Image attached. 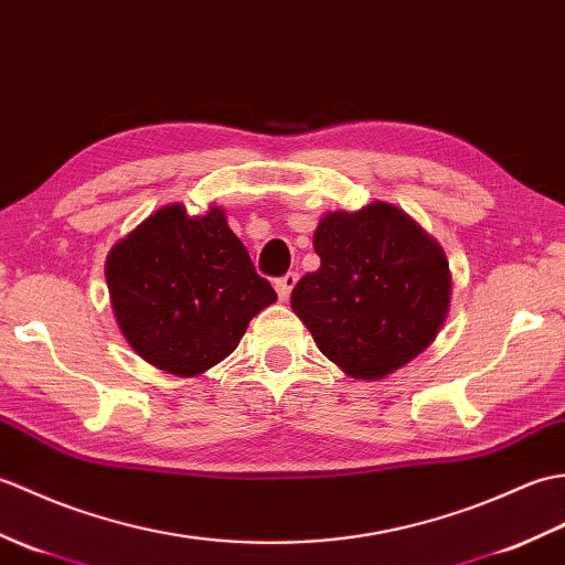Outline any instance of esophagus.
Instances as JSON below:
<instances>
[{
  "label": "esophagus",
  "instance_id": "1",
  "mask_svg": "<svg viewBox=\"0 0 565 565\" xmlns=\"http://www.w3.org/2000/svg\"><path fill=\"white\" fill-rule=\"evenodd\" d=\"M297 278H299V275H297V273H285V275H282V278H278V280H275V290H278V297L282 299V302H285V299H287V297H290V292H292V287L297 285Z\"/></svg>",
  "mask_w": 565,
  "mask_h": 565
}]
</instances>
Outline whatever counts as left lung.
<instances>
[{
	"label": "left lung",
	"instance_id": "1",
	"mask_svg": "<svg viewBox=\"0 0 565 565\" xmlns=\"http://www.w3.org/2000/svg\"><path fill=\"white\" fill-rule=\"evenodd\" d=\"M315 250L321 266L295 285L292 309L345 374L386 377L435 341L452 275L440 244L404 210L370 203L329 212Z\"/></svg>",
	"mask_w": 565,
	"mask_h": 565
}]
</instances>
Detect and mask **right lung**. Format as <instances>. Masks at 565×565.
<instances>
[{
  "instance_id": "add662e5",
  "label": "right lung",
  "mask_w": 565,
  "mask_h": 565,
  "mask_svg": "<svg viewBox=\"0 0 565 565\" xmlns=\"http://www.w3.org/2000/svg\"><path fill=\"white\" fill-rule=\"evenodd\" d=\"M106 282L125 341L179 377L227 358L248 321L278 299L222 207L191 217L179 203L157 210L110 248Z\"/></svg>"
}]
</instances>
